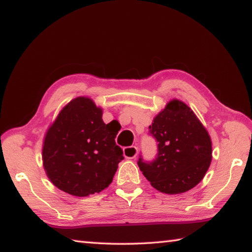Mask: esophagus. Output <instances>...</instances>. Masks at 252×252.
Wrapping results in <instances>:
<instances>
[{"label":"esophagus","instance_id":"esophagus-1","mask_svg":"<svg viewBox=\"0 0 252 252\" xmlns=\"http://www.w3.org/2000/svg\"><path fill=\"white\" fill-rule=\"evenodd\" d=\"M123 155H125L126 159H134L136 155H138V148L134 146L126 147L123 149Z\"/></svg>","mask_w":252,"mask_h":252}]
</instances>
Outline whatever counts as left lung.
<instances>
[{
  "label": "left lung",
  "mask_w": 252,
  "mask_h": 252,
  "mask_svg": "<svg viewBox=\"0 0 252 252\" xmlns=\"http://www.w3.org/2000/svg\"><path fill=\"white\" fill-rule=\"evenodd\" d=\"M157 141L152 161L140 156L138 165L153 188L176 194L192 189L202 180L211 162V140L189 106L169 102L149 126Z\"/></svg>",
  "instance_id": "8db88e82"
}]
</instances>
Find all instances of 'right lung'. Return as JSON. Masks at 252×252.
Instances as JSON below:
<instances>
[{
	"label": "right lung",
	"mask_w": 252,
	"mask_h": 252,
	"mask_svg": "<svg viewBox=\"0 0 252 252\" xmlns=\"http://www.w3.org/2000/svg\"><path fill=\"white\" fill-rule=\"evenodd\" d=\"M116 135L92 100L71 101L44 139L42 157L49 179L60 190L76 197L99 193L112 182L119 162L125 159Z\"/></svg>",
	"instance_id": "right-lung-1"
}]
</instances>
